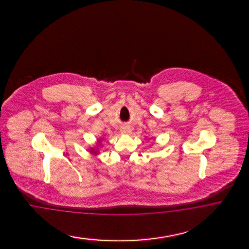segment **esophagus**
I'll use <instances>...</instances> for the list:
<instances>
[{
	"instance_id": "esophagus-1",
	"label": "esophagus",
	"mask_w": 249,
	"mask_h": 249,
	"mask_svg": "<svg viewBox=\"0 0 249 249\" xmlns=\"http://www.w3.org/2000/svg\"><path fill=\"white\" fill-rule=\"evenodd\" d=\"M121 131L122 133H128V132H129V128H128V125H122Z\"/></svg>"
}]
</instances>
